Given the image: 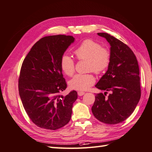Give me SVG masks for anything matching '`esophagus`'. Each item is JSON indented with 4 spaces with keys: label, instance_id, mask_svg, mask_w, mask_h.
I'll use <instances>...</instances> for the list:
<instances>
[{
    "label": "esophagus",
    "instance_id": "34e87169",
    "mask_svg": "<svg viewBox=\"0 0 152 152\" xmlns=\"http://www.w3.org/2000/svg\"><path fill=\"white\" fill-rule=\"evenodd\" d=\"M84 94H85V93L83 92V91H78V92H77V94H78V96H83Z\"/></svg>",
    "mask_w": 152,
    "mask_h": 152
}]
</instances>
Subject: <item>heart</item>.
<instances>
[{
    "label": "heart",
    "mask_w": 152,
    "mask_h": 152,
    "mask_svg": "<svg viewBox=\"0 0 152 152\" xmlns=\"http://www.w3.org/2000/svg\"><path fill=\"white\" fill-rule=\"evenodd\" d=\"M78 60L87 61V70L101 75L108 69L111 61V54L107 48L91 39L84 40L74 52ZM60 66L66 75L72 76L75 71V62L70 56L63 54L60 59ZM95 82V77L91 72L77 74L69 81L72 89L86 91Z\"/></svg>",
    "instance_id": "1"
}]
</instances>
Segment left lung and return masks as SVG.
I'll return each instance as SVG.
<instances>
[{
    "mask_svg": "<svg viewBox=\"0 0 152 152\" xmlns=\"http://www.w3.org/2000/svg\"><path fill=\"white\" fill-rule=\"evenodd\" d=\"M98 35L111 45V61L107 72L95 86L105 92L96 94L91 110L98 121L116 124L132 114L140 98L138 61L131 48L121 41L107 33Z\"/></svg>",
    "mask_w": 152,
    "mask_h": 152,
    "instance_id": "1",
    "label": "left lung"
}]
</instances>
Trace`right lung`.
<instances>
[{
  "label": "right lung",
  "instance_id": "1",
  "mask_svg": "<svg viewBox=\"0 0 152 152\" xmlns=\"http://www.w3.org/2000/svg\"><path fill=\"white\" fill-rule=\"evenodd\" d=\"M71 36L56 35L41 38L31 48L21 66L19 93L28 116L41 128L56 130L70 121L77 92L61 94L66 83L60 59L70 44Z\"/></svg>",
  "mask_w": 152,
  "mask_h": 152
}]
</instances>
